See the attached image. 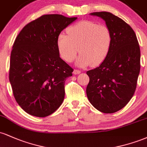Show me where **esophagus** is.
<instances>
[{
    "instance_id": "esophagus-1",
    "label": "esophagus",
    "mask_w": 147,
    "mask_h": 147,
    "mask_svg": "<svg viewBox=\"0 0 147 147\" xmlns=\"http://www.w3.org/2000/svg\"><path fill=\"white\" fill-rule=\"evenodd\" d=\"M73 73H74V75H79V74L81 73V71L79 70H74Z\"/></svg>"
}]
</instances>
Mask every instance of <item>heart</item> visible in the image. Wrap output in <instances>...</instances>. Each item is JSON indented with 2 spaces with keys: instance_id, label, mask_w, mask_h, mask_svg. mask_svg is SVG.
Listing matches in <instances>:
<instances>
[{
  "instance_id": "1",
  "label": "heart",
  "mask_w": 147,
  "mask_h": 147,
  "mask_svg": "<svg viewBox=\"0 0 147 147\" xmlns=\"http://www.w3.org/2000/svg\"><path fill=\"white\" fill-rule=\"evenodd\" d=\"M68 35L61 33L57 38V47L63 59L72 62L77 60L79 67L97 66L106 59L112 44V34L108 27L92 21H83L67 30Z\"/></svg>"
}]
</instances>
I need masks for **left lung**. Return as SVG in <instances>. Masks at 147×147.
Segmentation results:
<instances>
[{
	"instance_id": "1",
	"label": "left lung",
	"mask_w": 147,
	"mask_h": 147,
	"mask_svg": "<svg viewBox=\"0 0 147 147\" xmlns=\"http://www.w3.org/2000/svg\"><path fill=\"white\" fill-rule=\"evenodd\" d=\"M90 14L105 21L112 34V44L99 66L86 72L90 78L86 95L96 109L113 113L134 95L140 70V49L135 32L122 18L107 11Z\"/></svg>"
}]
</instances>
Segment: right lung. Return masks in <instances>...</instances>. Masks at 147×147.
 <instances>
[{
	"mask_svg": "<svg viewBox=\"0 0 147 147\" xmlns=\"http://www.w3.org/2000/svg\"><path fill=\"white\" fill-rule=\"evenodd\" d=\"M77 18L43 15L25 25L16 37L9 78L16 102L27 113L47 117L61 105L64 84L73 69L60 58L57 38Z\"/></svg>",
	"mask_w": 147,
	"mask_h": 147,
	"instance_id": "add662e5",
	"label": "right lung"
}]
</instances>
